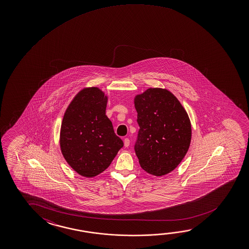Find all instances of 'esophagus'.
Wrapping results in <instances>:
<instances>
[{
  "label": "esophagus",
  "instance_id": "1",
  "mask_svg": "<svg viewBox=\"0 0 249 249\" xmlns=\"http://www.w3.org/2000/svg\"><path fill=\"white\" fill-rule=\"evenodd\" d=\"M129 144H130V141H129V139H124V146H125L126 147H127L128 146H129Z\"/></svg>",
  "mask_w": 249,
  "mask_h": 249
}]
</instances>
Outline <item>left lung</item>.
<instances>
[{"label":"left lung","mask_w":249,"mask_h":249,"mask_svg":"<svg viewBox=\"0 0 249 249\" xmlns=\"http://www.w3.org/2000/svg\"><path fill=\"white\" fill-rule=\"evenodd\" d=\"M140 129L135 143L141 167L153 176L173 171L187 154L191 124L187 112L174 94L149 89L135 99Z\"/></svg>","instance_id":"left-lung-1"}]
</instances>
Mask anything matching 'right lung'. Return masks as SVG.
I'll use <instances>...</instances> for the list:
<instances>
[{
    "mask_svg": "<svg viewBox=\"0 0 249 249\" xmlns=\"http://www.w3.org/2000/svg\"><path fill=\"white\" fill-rule=\"evenodd\" d=\"M107 101L97 88L83 89L70 103L61 123L62 155L73 170L89 178L106 170L123 147L106 115Z\"/></svg>",
    "mask_w": 249,
    "mask_h": 249,
    "instance_id": "add662e5",
    "label": "right lung"
}]
</instances>
